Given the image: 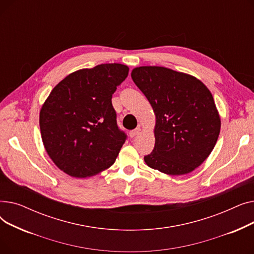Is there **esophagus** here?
Here are the masks:
<instances>
[{"mask_svg": "<svg viewBox=\"0 0 254 254\" xmlns=\"http://www.w3.org/2000/svg\"><path fill=\"white\" fill-rule=\"evenodd\" d=\"M140 131H141V128H140V127H137V128H135V129L130 130V131H129V137H130V138H135L137 135L140 134Z\"/></svg>", "mask_w": 254, "mask_h": 254, "instance_id": "1", "label": "esophagus"}]
</instances>
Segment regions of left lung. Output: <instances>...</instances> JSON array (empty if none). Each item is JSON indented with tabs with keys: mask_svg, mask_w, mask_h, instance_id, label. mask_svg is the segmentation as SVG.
I'll return each mask as SVG.
<instances>
[{
	"mask_svg": "<svg viewBox=\"0 0 254 254\" xmlns=\"http://www.w3.org/2000/svg\"><path fill=\"white\" fill-rule=\"evenodd\" d=\"M130 76L155 114V145L144 156L146 165L172 176L194 171L212 152L220 131L211 91L196 77L165 66H137Z\"/></svg>",
	"mask_w": 254,
	"mask_h": 254,
	"instance_id": "obj_1",
	"label": "left lung"
}]
</instances>
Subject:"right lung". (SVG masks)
<instances>
[{"label":"right lung","mask_w":254,"mask_h":254,"mask_svg":"<svg viewBox=\"0 0 254 254\" xmlns=\"http://www.w3.org/2000/svg\"><path fill=\"white\" fill-rule=\"evenodd\" d=\"M128 66L102 64L64 77L40 110L44 148L55 165L74 178L110 168L126 141L116 124L112 95Z\"/></svg>","instance_id":"add662e5"}]
</instances>
